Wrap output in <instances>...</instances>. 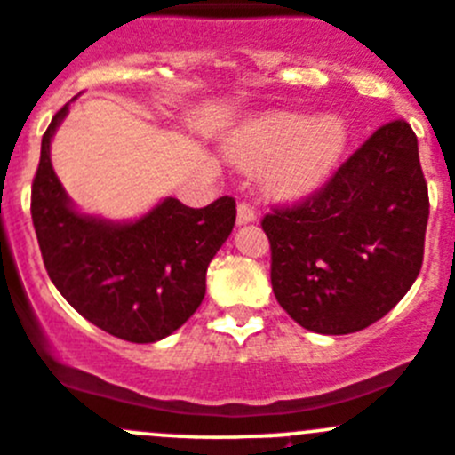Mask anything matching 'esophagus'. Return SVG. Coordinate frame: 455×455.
<instances>
[{
  "mask_svg": "<svg viewBox=\"0 0 455 455\" xmlns=\"http://www.w3.org/2000/svg\"><path fill=\"white\" fill-rule=\"evenodd\" d=\"M255 220H258V213H255L253 209H251L249 204H246V202H242V204H237V224H251V222H255Z\"/></svg>",
  "mask_w": 455,
  "mask_h": 455,
  "instance_id": "obj_1",
  "label": "esophagus"
}]
</instances>
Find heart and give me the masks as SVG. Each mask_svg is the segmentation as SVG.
Listing matches in <instances>:
<instances>
[{"instance_id": "b5f03b06", "label": "heart", "mask_w": 455, "mask_h": 455, "mask_svg": "<svg viewBox=\"0 0 455 455\" xmlns=\"http://www.w3.org/2000/svg\"><path fill=\"white\" fill-rule=\"evenodd\" d=\"M349 126L339 116L311 117L302 110H273L233 133V160L249 171L264 170L273 196L304 197L326 182L347 148Z\"/></svg>"}]
</instances>
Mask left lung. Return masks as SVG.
I'll list each match as a JSON object with an SVG mask.
<instances>
[{"label":"left lung","instance_id":"left-lung-1","mask_svg":"<svg viewBox=\"0 0 455 455\" xmlns=\"http://www.w3.org/2000/svg\"><path fill=\"white\" fill-rule=\"evenodd\" d=\"M427 220L418 138L407 122H389L320 193L262 220L277 302L315 333L367 329L416 282Z\"/></svg>","mask_w":455,"mask_h":455}]
</instances>
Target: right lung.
<instances>
[{
  "label": "right lung",
  "instance_id": "obj_1",
  "mask_svg": "<svg viewBox=\"0 0 455 455\" xmlns=\"http://www.w3.org/2000/svg\"><path fill=\"white\" fill-rule=\"evenodd\" d=\"M68 106L42 138L30 213L44 267L66 302L126 342L148 345L178 331L206 293V268L231 235L235 200L204 209L164 197L135 220L82 213L51 164V142Z\"/></svg>",
  "mask_w": 455,
  "mask_h": 455
}]
</instances>
